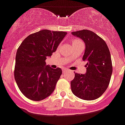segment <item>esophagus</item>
<instances>
[{
    "label": "esophagus",
    "instance_id": "esophagus-1",
    "mask_svg": "<svg viewBox=\"0 0 125 125\" xmlns=\"http://www.w3.org/2000/svg\"><path fill=\"white\" fill-rule=\"evenodd\" d=\"M68 72V70H67V69H64V70H63V73H66V72Z\"/></svg>",
    "mask_w": 125,
    "mask_h": 125
}]
</instances>
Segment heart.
<instances>
[{"mask_svg": "<svg viewBox=\"0 0 125 125\" xmlns=\"http://www.w3.org/2000/svg\"><path fill=\"white\" fill-rule=\"evenodd\" d=\"M79 42H81V41L80 40L77 39H74L73 41H72V44H77V43H79Z\"/></svg>", "mask_w": 125, "mask_h": 125, "instance_id": "b5f03b06", "label": "heart"}]
</instances>
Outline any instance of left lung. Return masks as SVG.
<instances>
[{
	"instance_id": "left-lung-1",
	"label": "left lung",
	"mask_w": 125,
	"mask_h": 125,
	"mask_svg": "<svg viewBox=\"0 0 125 125\" xmlns=\"http://www.w3.org/2000/svg\"><path fill=\"white\" fill-rule=\"evenodd\" d=\"M72 34L85 44L83 60L87 63L85 74H75L71 82V90L81 99L95 100L104 93L111 80L113 65L109 50L105 42L92 31L79 30Z\"/></svg>"
}]
</instances>
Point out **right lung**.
Listing matches in <instances>:
<instances>
[{
	"instance_id": "obj_1",
	"label": "right lung",
	"mask_w": 125,
	"mask_h": 125,
	"mask_svg": "<svg viewBox=\"0 0 125 125\" xmlns=\"http://www.w3.org/2000/svg\"><path fill=\"white\" fill-rule=\"evenodd\" d=\"M65 32L42 30L30 34L18 48L14 79L27 98L40 101L51 95L62 75L60 68L52 69L45 60L55 52Z\"/></svg>"
}]
</instances>
